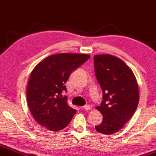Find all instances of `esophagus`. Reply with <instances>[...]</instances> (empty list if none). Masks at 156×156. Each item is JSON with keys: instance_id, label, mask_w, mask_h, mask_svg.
Wrapping results in <instances>:
<instances>
[{"instance_id": "obj_1", "label": "esophagus", "mask_w": 156, "mask_h": 156, "mask_svg": "<svg viewBox=\"0 0 156 156\" xmlns=\"http://www.w3.org/2000/svg\"><path fill=\"white\" fill-rule=\"evenodd\" d=\"M83 108L85 111H90V105H84L83 107Z\"/></svg>"}]
</instances>
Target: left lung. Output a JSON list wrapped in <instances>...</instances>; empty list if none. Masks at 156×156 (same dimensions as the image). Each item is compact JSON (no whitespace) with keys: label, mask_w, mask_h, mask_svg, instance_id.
Masks as SVG:
<instances>
[{"label":"left lung","mask_w":156,"mask_h":156,"mask_svg":"<svg viewBox=\"0 0 156 156\" xmlns=\"http://www.w3.org/2000/svg\"><path fill=\"white\" fill-rule=\"evenodd\" d=\"M95 74L103 90V101L96 108L103 121L95 126L103 134L119 131L133 115L139 102V90L132 70L118 58L108 54L94 58Z\"/></svg>","instance_id":"obj_1"}]
</instances>
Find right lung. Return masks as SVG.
I'll list each match as a JSON object with an SVG mask.
<instances>
[{
    "label": "right lung",
    "mask_w": 156,
    "mask_h": 156,
    "mask_svg": "<svg viewBox=\"0 0 156 156\" xmlns=\"http://www.w3.org/2000/svg\"><path fill=\"white\" fill-rule=\"evenodd\" d=\"M90 56L87 54L58 53L41 61L31 72L26 91L33 118L43 127L58 131L67 126L76 111L67 103L64 86L73 70Z\"/></svg>",
    "instance_id": "right-lung-1"
}]
</instances>
